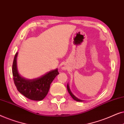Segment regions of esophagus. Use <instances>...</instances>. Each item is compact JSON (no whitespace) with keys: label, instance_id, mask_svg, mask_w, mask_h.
I'll list each match as a JSON object with an SVG mask.
<instances>
[{"label":"esophagus","instance_id":"34e87169","mask_svg":"<svg viewBox=\"0 0 124 124\" xmlns=\"http://www.w3.org/2000/svg\"><path fill=\"white\" fill-rule=\"evenodd\" d=\"M62 69H64V70H65V69H67V66L65 63L62 64Z\"/></svg>","mask_w":124,"mask_h":124}]
</instances>
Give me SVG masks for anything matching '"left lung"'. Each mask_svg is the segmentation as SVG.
Listing matches in <instances>:
<instances>
[{"instance_id": "1", "label": "left lung", "mask_w": 124, "mask_h": 124, "mask_svg": "<svg viewBox=\"0 0 124 124\" xmlns=\"http://www.w3.org/2000/svg\"><path fill=\"white\" fill-rule=\"evenodd\" d=\"M67 89H68V93H69V94L70 95V96H72L73 99L74 100H75V101H82V100L79 99L78 98H77V97H76V96H74V95L72 94V93L71 92L70 89H69V84H67Z\"/></svg>"}]
</instances>
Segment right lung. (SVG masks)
Here are the masks:
<instances>
[{
	"instance_id": "right-lung-1",
	"label": "right lung",
	"mask_w": 124,
	"mask_h": 124,
	"mask_svg": "<svg viewBox=\"0 0 124 124\" xmlns=\"http://www.w3.org/2000/svg\"><path fill=\"white\" fill-rule=\"evenodd\" d=\"M18 52L15 54L12 65V74L15 86L17 90L25 97L33 101H42L46 97L50 85L57 74V69L51 70L44 75L33 79L21 77L17 69L16 59Z\"/></svg>"
}]
</instances>
